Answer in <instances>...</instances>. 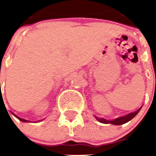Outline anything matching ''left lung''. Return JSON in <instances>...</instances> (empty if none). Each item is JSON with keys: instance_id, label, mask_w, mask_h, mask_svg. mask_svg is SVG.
Returning a JSON list of instances; mask_svg holds the SVG:
<instances>
[{"instance_id": "obj_1", "label": "left lung", "mask_w": 156, "mask_h": 156, "mask_svg": "<svg viewBox=\"0 0 156 156\" xmlns=\"http://www.w3.org/2000/svg\"><path fill=\"white\" fill-rule=\"evenodd\" d=\"M141 110V108L139 109H138L137 111L134 112H131L129 114H127L126 116H121V117H118V118L114 119V120H112V121H108V120H106V119L104 118H100V117H97L95 116V118L97 121H99L101 123L104 124H112V125H116V126H120V125H123V124L128 122L130 120L134 117V116L138 113V112Z\"/></svg>"}]
</instances>
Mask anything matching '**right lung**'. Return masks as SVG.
I'll list each match as a JSON object with an SVG mask.
<instances>
[{
	"mask_svg": "<svg viewBox=\"0 0 156 156\" xmlns=\"http://www.w3.org/2000/svg\"><path fill=\"white\" fill-rule=\"evenodd\" d=\"M13 115H14V114H13ZM14 116H15L16 117H17V118H18V120H19V121H23V122H29V121H27V120H25V119L20 118V117H18V116H16V115H14Z\"/></svg>",
	"mask_w": 156,
	"mask_h": 156,
	"instance_id": "obj_1",
	"label": "right lung"
}]
</instances>
